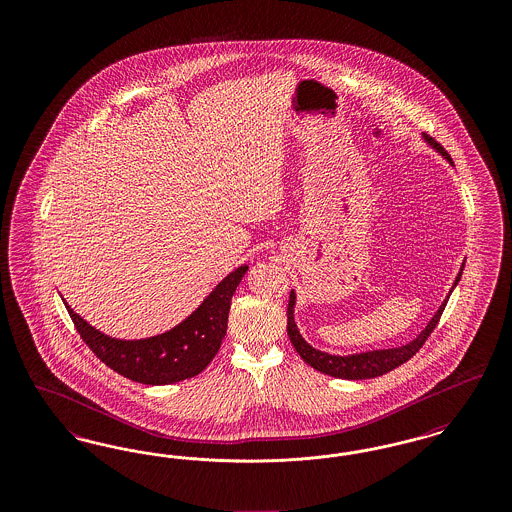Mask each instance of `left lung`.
I'll return each instance as SVG.
<instances>
[{
	"label": "left lung",
	"mask_w": 512,
	"mask_h": 512,
	"mask_svg": "<svg viewBox=\"0 0 512 512\" xmlns=\"http://www.w3.org/2000/svg\"><path fill=\"white\" fill-rule=\"evenodd\" d=\"M424 140L438 149L439 153L453 165L449 153L443 149V146H439L438 142L430 136L424 134ZM463 267L461 272L457 274V280L453 284V288L459 284L461 280V274H463ZM453 292V290H451ZM449 292V293H451ZM449 301V295L447 299L441 303V307L438 309V313L432 317V320L428 322V326L414 338L413 341H409L407 345H401V347H391V349H378V351H366V353H357V355H347V357H340V355H330V353H324V351H318L315 347H311L307 341L301 338L297 326H295V320H293V305H295V293H290V303H288V336L290 341L295 347V351L299 353V357L307 363V365L313 366L318 372L322 374H328V376H334V378H345V380H366V378H376V376H382V374H388L393 368L407 363L413 355L418 353V349L424 345V341L428 340V336L434 332V328L438 326L439 317L445 309Z\"/></svg>",
	"instance_id": "1"
}]
</instances>
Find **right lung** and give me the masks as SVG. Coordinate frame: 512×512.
Listing matches in <instances>:
<instances>
[{"instance_id":"obj_1","label":"right lung","mask_w":512,"mask_h":512,"mask_svg":"<svg viewBox=\"0 0 512 512\" xmlns=\"http://www.w3.org/2000/svg\"><path fill=\"white\" fill-rule=\"evenodd\" d=\"M247 267L230 272L190 317L169 332L147 340H115L101 334L65 303L74 328L101 363L124 378L147 386H167L194 378L215 359L226 336L230 301Z\"/></svg>"}]
</instances>
